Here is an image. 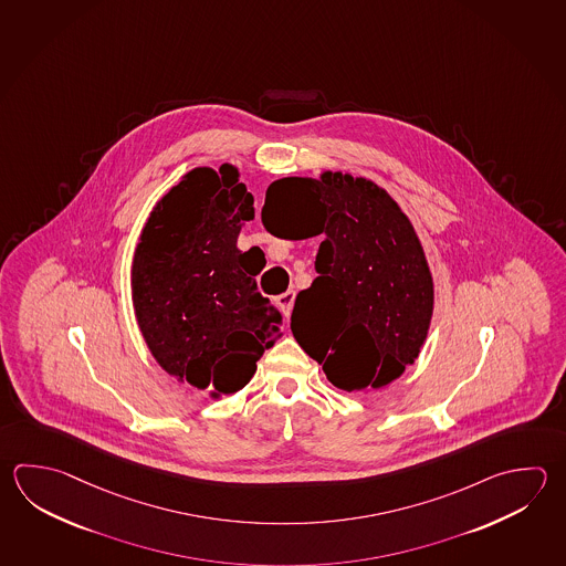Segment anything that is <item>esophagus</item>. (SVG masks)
<instances>
[{"instance_id":"34e87169","label":"esophagus","mask_w":566,"mask_h":566,"mask_svg":"<svg viewBox=\"0 0 566 566\" xmlns=\"http://www.w3.org/2000/svg\"><path fill=\"white\" fill-rule=\"evenodd\" d=\"M294 298H296V292H294V290H289V292L280 294L276 298L277 308L282 310V314H284L286 318H290V314H292Z\"/></svg>"}]
</instances>
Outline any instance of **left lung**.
Listing matches in <instances>:
<instances>
[{
    "label": "left lung",
    "instance_id": "left-lung-1",
    "mask_svg": "<svg viewBox=\"0 0 566 566\" xmlns=\"http://www.w3.org/2000/svg\"><path fill=\"white\" fill-rule=\"evenodd\" d=\"M262 224L277 238L322 235L316 280L290 328L346 392L382 388L417 360L434 289L417 232L376 184L340 171L272 181Z\"/></svg>",
    "mask_w": 566,
    "mask_h": 566
}]
</instances>
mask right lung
I'll return each mask as SVG.
<instances>
[{
    "label": "right lung",
    "instance_id": "right-lung-1",
    "mask_svg": "<svg viewBox=\"0 0 566 566\" xmlns=\"http://www.w3.org/2000/svg\"><path fill=\"white\" fill-rule=\"evenodd\" d=\"M252 218L254 198L235 168H196L149 213L134 256V308L149 350L212 396L244 388L280 336L282 314L235 248Z\"/></svg>",
    "mask_w": 566,
    "mask_h": 566
}]
</instances>
